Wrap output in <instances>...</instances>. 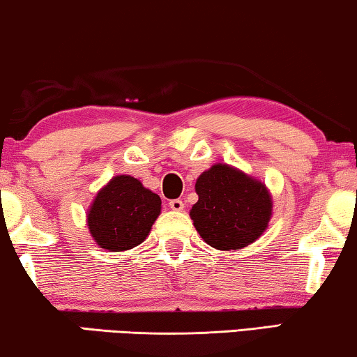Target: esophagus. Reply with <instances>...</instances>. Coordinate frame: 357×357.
<instances>
[{
  "label": "esophagus",
  "mask_w": 357,
  "mask_h": 357,
  "mask_svg": "<svg viewBox=\"0 0 357 357\" xmlns=\"http://www.w3.org/2000/svg\"><path fill=\"white\" fill-rule=\"evenodd\" d=\"M169 208L175 211V213H180V211H183L185 204H183L182 199H170L169 201Z\"/></svg>",
  "instance_id": "34e87169"
}]
</instances>
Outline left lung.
Instances as JSON below:
<instances>
[{"label":"left lung","mask_w":357,"mask_h":357,"mask_svg":"<svg viewBox=\"0 0 357 357\" xmlns=\"http://www.w3.org/2000/svg\"><path fill=\"white\" fill-rule=\"evenodd\" d=\"M195 190L198 203L190 217L209 246L241 250L264 234L272 215V196L259 180L229 164H214L199 175Z\"/></svg>","instance_id":"obj_1"}]
</instances>
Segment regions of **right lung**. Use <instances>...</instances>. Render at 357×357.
<instances>
[{
  "label": "right lung",
  "mask_w": 357,
  "mask_h": 357,
  "mask_svg": "<svg viewBox=\"0 0 357 357\" xmlns=\"http://www.w3.org/2000/svg\"><path fill=\"white\" fill-rule=\"evenodd\" d=\"M161 214V198L130 175H116L93 199L86 214L96 245L127 251L144 241Z\"/></svg>",
  "instance_id": "add662e5"
}]
</instances>
